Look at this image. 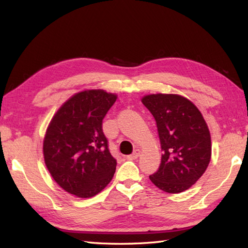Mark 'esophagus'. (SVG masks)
<instances>
[{"mask_svg": "<svg viewBox=\"0 0 248 248\" xmlns=\"http://www.w3.org/2000/svg\"><path fill=\"white\" fill-rule=\"evenodd\" d=\"M140 149H135V150L133 151L132 155H128V159H129V160H136V159H138V157L140 156Z\"/></svg>", "mask_w": 248, "mask_h": 248, "instance_id": "obj_1", "label": "esophagus"}]
</instances>
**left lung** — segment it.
<instances>
[{"instance_id":"obj_1","label":"left lung","mask_w":248,"mask_h":248,"mask_svg":"<svg viewBox=\"0 0 248 248\" xmlns=\"http://www.w3.org/2000/svg\"><path fill=\"white\" fill-rule=\"evenodd\" d=\"M141 102L156 123L163 151L159 170L151 182L170 194L196 183L211 159V136L199 109L179 94H148Z\"/></svg>"}]
</instances>
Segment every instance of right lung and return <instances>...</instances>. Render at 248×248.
<instances>
[{"label":"right lung","instance_id":"1","mask_svg":"<svg viewBox=\"0 0 248 248\" xmlns=\"http://www.w3.org/2000/svg\"><path fill=\"white\" fill-rule=\"evenodd\" d=\"M116 99L102 89L78 93L62 105L46 129V166L55 182L77 197L97 195L115 173L117 162L108 150L102 120Z\"/></svg>","mask_w":248,"mask_h":248}]
</instances>
